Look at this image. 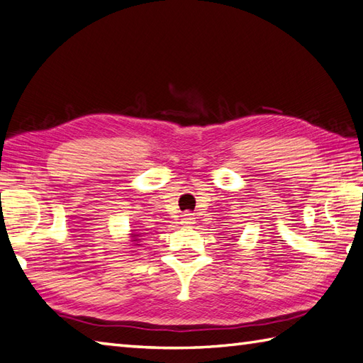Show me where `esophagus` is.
<instances>
[{
	"label": "esophagus",
	"instance_id": "1",
	"mask_svg": "<svg viewBox=\"0 0 363 363\" xmlns=\"http://www.w3.org/2000/svg\"><path fill=\"white\" fill-rule=\"evenodd\" d=\"M181 217H182L181 223H184V225H191L195 222V217H194V214H190V212H186V214H182Z\"/></svg>",
	"mask_w": 363,
	"mask_h": 363
}]
</instances>
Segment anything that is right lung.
Masks as SVG:
<instances>
[{"mask_svg": "<svg viewBox=\"0 0 363 363\" xmlns=\"http://www.w3.org/2000/svg\"><path fill=\"white\" fill-rule=\"evenodd\" d=\"M140 234H135V233H132V240L135 242V245H140L138 242H140Z\"/></svg>", "mask_w": 363, "mask_h": 363, "instance_id": "add662e5", "label": "right lung"}]
</instances>
